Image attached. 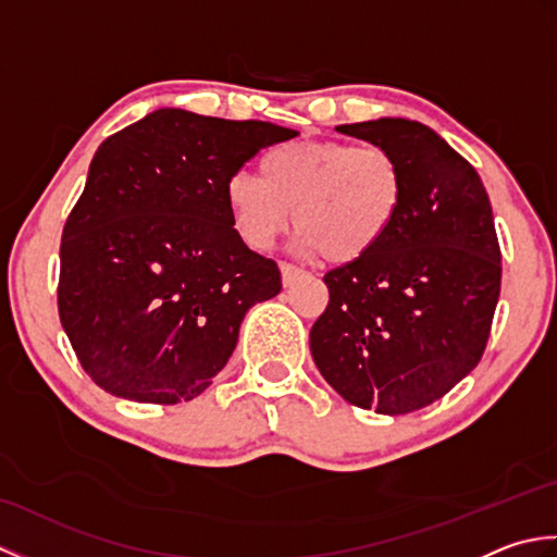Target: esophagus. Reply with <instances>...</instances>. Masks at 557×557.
Wrapping results in <instances>:
<instances>
[{
    "instance_id": "obj_1",
    "label": "esophagus",
    "mask_w": 557,
    "mask_h": 557,
    "mask_svg": "<svg viewBox=\"0 0 557 557\" xmlns=\"http://www.w3.org/2000/svg\"><path fill=\"white\" fill-rule=\"evenodd\" d=\"M280 270H282V285H285V287H292L294 282H297L304 275V270L297 268L294 263H280Z\"/></svg>"
}]
</instances>
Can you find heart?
Returning <instances> with one entry per match:
<instances>
[{"mask_svg":"<svg viewBox=\"0 0 557 557\" xmlns=\"http://www.w3.org/2000/svg\"><path fill=\"white\" fill-rule=\"evenodd\" d=\"M227 208L236 234L263 251L294 212L297 246L327 263L369 256L405 206V168L393 150L347 140H297L268 150L260 176L234 172Z\"/></svg>","mask_w":557,"mask_h":557,"instance_id":"obj_1","label":"heart"}]
</instances>
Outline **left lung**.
Returning a JSON list of instances; mask_svg holds the SVG:
<instances>
[{"label":"left lung","mask_w":557,"mask_h":557,"mask_svg":"<svg viewBox=\"0 0 557 557\" xmlns=\"http://www.w3.org/2000/svg\"><path fill=\"white\" fill-rule=\"evenodd\" d=\"M337 132L393 150L407 196L369 256L325 272L311 354L349 405L397 417L476 369L500 297V244L481 176L433 128L383 116Z\"/></svg>","instance_id":"1"}]
</instances>
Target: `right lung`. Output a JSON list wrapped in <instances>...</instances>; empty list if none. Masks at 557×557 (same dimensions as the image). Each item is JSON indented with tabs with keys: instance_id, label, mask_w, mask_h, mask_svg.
Masks as SVG:
<instances>
[{
	"instance_id": "obj_1",
	"label": "right lung",
	"mask_w": 557,
	"mask_h": 557,
	"mask_svg": "<svg viewBox=\"0 0 557 557\" xmlns=\"http://www.w3.org/2000/svg\"><path fill=\"white\" fill-rule=\"evenodd\" d=\"M297 136L270 122L158 110L90 162L59 246V321L104 393L176 405L230 361L256 301L282 289L272 258L234 230L224 186Z\"/></svg>"
}]
</instances>
